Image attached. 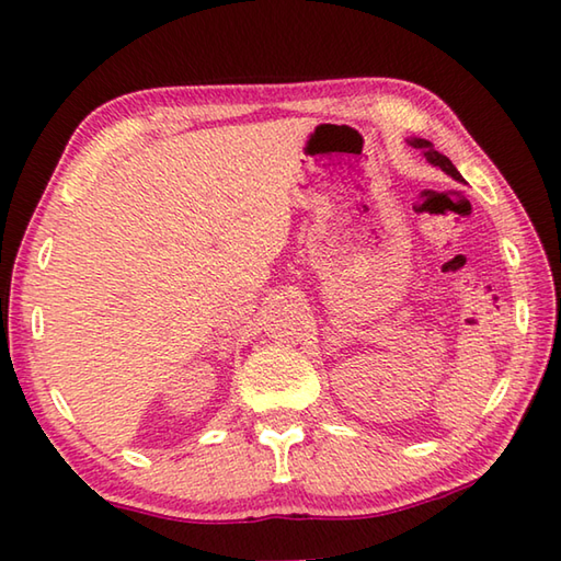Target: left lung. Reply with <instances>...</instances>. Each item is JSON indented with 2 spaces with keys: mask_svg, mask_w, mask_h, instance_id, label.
<instances>
[{
  "mask_svg": "<svg viewBox=\"0 0 561 561\" xmlns=\"http://www.w3.org/2000/svg\"><path fill=\"white\" fill-rule=\"evenodd\" d=\"M410 145H412V147H416V149H424V157H426V161H428V163L438 165L440 171H446L450 178H456V181H460V173H458L456 165H453V163H450V159H448V157H444V153L434 151V147L428 145L426 139H412Z\"/></svg>",
  "mask_w": 561,
  "mask_h": 561,
  "instance_id": "left-lung-1",
  "label": "left lung"
}]
</instances>
